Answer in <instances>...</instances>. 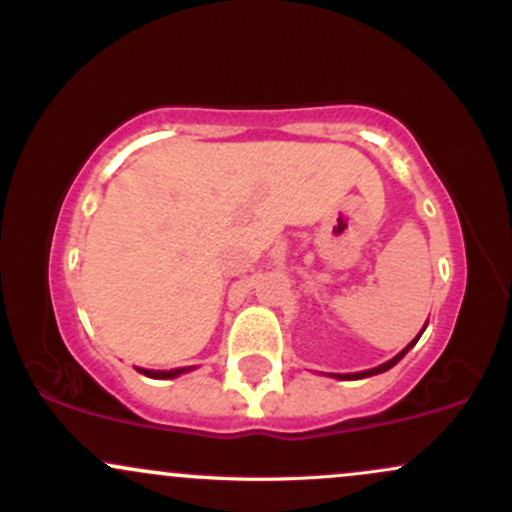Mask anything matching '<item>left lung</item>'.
Segmentation results:
<instances>
[{"label": "left lung", "instance_id": "1", "mask_svg": "<svg viewBox=\"0 0 512 512\" xmlns=\"http://www.w3.org/2000/svg\"><path fill=\"white\" fill-rule=\"evenodd\" d=\"M420 334H422V332H420ZM420 334H417V337L412 339V342H410L408 346H405V349L400 351L398 356H393V359L386 361V364H381V366H376V368H368V371H359V373H332V376H334V378H342V381H356V378H368V376H376V373H383V371H388V368H393L395 364H398V361L403 359V356L408 354V351L412 349V346H415L417 339H420Z\"/></svg>", "mask_w": 512, "mask_h": 512}]
</instances>
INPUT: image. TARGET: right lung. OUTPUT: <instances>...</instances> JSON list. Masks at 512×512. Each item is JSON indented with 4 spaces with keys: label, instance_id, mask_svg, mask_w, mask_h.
<instances>
[{
    "label": "right lung",
    "instance_id": "right-lung-1",
    "mask_svg": "<svg viewBox=\"0 0 512 512\" xmlns=\"http://www.w3.org/2000/svg\"><path fill=\"white\" fill-rule=\"evenodd\" d=\"M141 373H146L148 378H175L180 376V373L190 371V368H173V371H146V368H139Z\"/></svg>",
    "mask_w": 512,
    "mask_h": 512
}]
</instances>
